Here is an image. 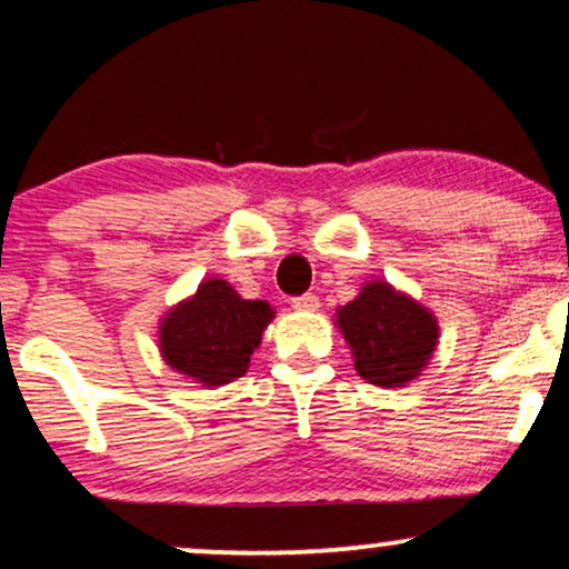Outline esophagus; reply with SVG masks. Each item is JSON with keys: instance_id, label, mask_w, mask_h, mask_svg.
<instances>
[{"instance_id": "1", "label": "esophagus", "mask_w": 569, "mask_h": 569, "mask_svg": "<svg viewBox=\"0 0 569 569\" xmlns=\"http://www.w3.org/2000/svg\"><path fill=\"white\" fill-rule=\"evenodd\" d=\"M319 295H313V292H306V295H300V298H292V308L295 311H306V313H313V311H319Z\"/></svg>"}]
</instances>
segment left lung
Returning a JSON list of instances; mask_svg holds the SVG:
<instances>
[{"label": "left lung", "mask_w": 569, "mask_h": 569, "mask_svg": "<svg viewBox=\"0 0 569 569\" xmlns=\"http://www.w3.org/2000/svg\"><path fill=\"white\" fill-rule=\"evenodd\" d=\"M356 371L376 387H405L420 376L437 350L439 323L429 308L389 282H368L337 311Z\"/></svg>", "instance_id": "obj_1"}]
</instances>
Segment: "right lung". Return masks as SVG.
Segmentation results:
<instances>
[{
	"instance_id": "add662e5",
	"label": "right lung",
	"mask_w": 569,
	"mask_h": 569,
	"mask_svg": "<svg viewBox=\"0 0 569 569\" xmlns=\"http://www.w3.org/2000/svg\"><path fill=\"white\" fill-rule=\"evenodd\" d=\"M271 319L274 308L267 300H246L224 279H203L196 295L161 319V358L196 383L221 387L248 371Z\"/></svg>"
}]
</instances>
